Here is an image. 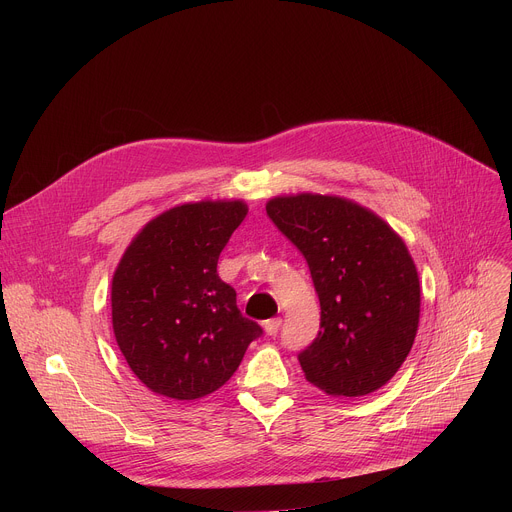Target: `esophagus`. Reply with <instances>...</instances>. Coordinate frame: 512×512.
Segmentation results:
<instances>
[{
    "label": "esophagus",
    "instance_id": "34e87169",
    "mask_svg": "<svg viewBox=\"0 0 512 512\" xmlns=\"http://www.w3.org/2000/svg\"><path fill=\"white\" fill-rule=\"evenodd\" d=\"M263 328H265V332H267L269 336H275V334L279 332V328H281V318H271V320H267V322L263 324Z\"/></svg>",
    "mask_w": 512,
    "mask_h": 512
}]
</instances>
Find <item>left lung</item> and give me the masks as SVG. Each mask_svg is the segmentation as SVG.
Here are the masks:
<instances>
[{
    "label": "left lung",
    "instance_id": "8db88e82",
    "mask_svg": "<svg viewBox=\"0 0 512 512\" xmlns=\"http://www.w3.org/2000/svg\"><path fill=\"white\" fill-rule=\"evenodd\" d=\"M267 216L304 255L320 300V332L298 354L306 379L338 397L381 389L419 324V277L405 243L377 214L336 196L273 198Z\"/></svg>",
    "mask_w": 512,
    "mask_h": 512
}]
</instances>
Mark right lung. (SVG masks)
I'll return each instance as SVG.
<instances>
[{
  "mask_svg": "<svg viewBox=\"0 0 512 512\" xmlns=\"http://www.w3.org/2000/svg\"><path fill=\"white\" fill-rule=\"evenodd\" d=\"M245 214L241 200L182 204L145 225L127 247L111 283L113 332L150 391L176 401L216 391L263 334L216 273L218 255Z\"/></svg>",
  "mask_w": 512,
  "mask_h": 512,
  "instance_id": "add662e5",
  "label": "right lung"
}]
</instances>
